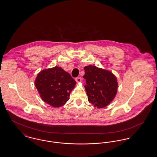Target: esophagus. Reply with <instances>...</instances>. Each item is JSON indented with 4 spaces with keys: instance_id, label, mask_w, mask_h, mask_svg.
I'll return each mask as SVG.
<instances>
[{
    "instance_id": "1",
    "label": "esophagus",
    "mask_w": 157,
    "mask_h": 157,
    "mask_svg": "<svg viewBox=\"0 0 157 157\" xmlns=\"http://www.w3.org/2000/svg\"><path fill=\"white\" fill-rule=\"evenodd\" d=\"M75 81L76 82H81L82 81V78L81 77H77L75 78Z\"/></svg>"
}]
</instances>
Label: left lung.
Instances as JSON below:
<instances>
[{
	"label": "left lung",
	"mask_w": 157,
	"mask_h": 157,
	"mask_svg": "<svg viewBox=\"0 0 157 157\" xmlns=\"http://www.w3.org/2000/svg\"><path fill=\"white\" fill-rule=\"evenodd\" d=\"M85 89L88 99L98 108L106 106L115 98L118 88L117 78L112 72L95 66L84 67Z\"/></svg>",
	"instance_id": "8db88e82"
}]
</instances>
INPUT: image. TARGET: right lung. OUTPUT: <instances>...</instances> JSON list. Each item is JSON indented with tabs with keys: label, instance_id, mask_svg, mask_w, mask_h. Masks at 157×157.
Here are the masks:
<instances>
[{
	"label": "right lung",
	"instance_id": "1",
	"mask_svg": "<svg viewBox=\"0 0 157 157\" xmlns=\"http://www.w3.org/2000/svg\"><path fill=\"white\" fill-rule=\"evenodd\" d=\"M76 81L62 68L55 67L40 72L35 80V86L40 98L47 104L58 108L69 99Z\"/></svg>",
	"mask_w": 157,
	"mask_h": 157
}]
</instances>
